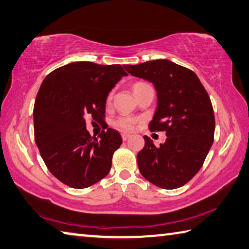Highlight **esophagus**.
<instances>
[{
    "mask_svg": "<svg viewBox=\"0 0 249 249\" xmlns=\"http://www.w3.org/2000/svg\"><path fill=\"white\" fill-rule=\"evenodd\" d=\"M121 137H122V140H124V141H127L128 139H129L130 137H131V134H130V133H127V132H122V133H121Z\"/></svg>",
    "mask_w": 249,
    "mask_h": 249,
    "instance_id": "1",
    "label": "esophagus"
}]
</instances>
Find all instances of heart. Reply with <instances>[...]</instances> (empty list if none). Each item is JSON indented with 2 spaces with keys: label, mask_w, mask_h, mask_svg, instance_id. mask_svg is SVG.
<instances>
[{
  "label": "heart",
  "mask_w": 249,
  "mask_h": 249,
  "mask_svg": "<svg viewBox=\"0 0 249 249\" xmlns=\"http://www.w3.org/2000/svg\"><path fill=\"white\" fill-rule=\"evenodd\" d=\"M139 84H142V83H138V84H136V85H139ZM110 98H111V95H109L108 99H110ZM136 122H137L136 118L130 117V116H121L115 121V124L117 125V127H119L124 130H132L134 124H136Z\"/></svg>",
  "instance_id": "1"
}]
</instances>
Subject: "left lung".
<instances>
[{
  "label": "left lung",
  "instance_id": "8db88e82",
  "mask_svg": "<svg viewBox=\"0 0 249 249\" xmlns=\"http://www.w3.org/2000/svg\"><path fill=\"white\" fill-rule=\"evenodd\" d=\"M124 68L154 85L158 107L150 129L166 132L160 146L144 137L137 156L141 175L163 189L184 186L201 168L213 143L214 112L207 90L196 73L166 59Z\"/></svg>",
  "mask_w": 249,
  "mask_h": 249
}]
</instances>
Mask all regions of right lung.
Segmentation results:
<instances>
[{"label": "right lung", "instance_id": "1", "mask_svg": "<svg viewBox=\"0 0 249 249\" xmlns=\"http://www.w3.org/2000/svg\"><path fill=\"white\" fill-rule=\"evenodd\" d=\"M127 75L120 64L80 61L55 69L42 81L34 106L35 141L61 182L83 189L110 171L113 152L122 143L120 133L108 128L91 138L85 118L103 120L109 91Z\"/></svg>", "mask_w": 249, "mask_h": 249}]
</instances>
